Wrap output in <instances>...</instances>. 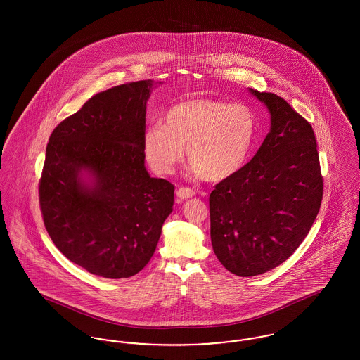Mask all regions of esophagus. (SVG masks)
<instances>
[{"mask_svg": "<svg viewBox=\"0 0 360 360\" xmlns=\"http://www.w3.org/2000/svg\"><path fill=\"white\" fill-rule=\"evenodd\" d=\"M194 194H195V191L190 188H184V186H182V188H179L176 190V197L181 198V200H188V198H191Z\"/></svg>", "mask_w": 360, "mask_h": 360, "instance_id": "obj_1", "label": "esophagus"}]
</instances>
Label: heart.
<instances>
[{
	"instance_id": "b5f03b06",
	"label": "heart",
	"mask_w": 360,
	"mask_h": 360,
	"mask_svg": "<svg viewBox=\"0 0 360 360\" xmlns=\"http://www.w3.org/2000/svg\"><path fill=\"white\" fill-rule=\"evenodd\" d=\"M255 137L257 116L248 105L198 97L172 106L162 125L146 129L141 146L158 174L172 172L186 148L191 170L220 182L243 169Z\"/></svg>"
}]
</instances>
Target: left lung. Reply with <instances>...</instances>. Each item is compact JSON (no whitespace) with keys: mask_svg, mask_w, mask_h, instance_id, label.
Here are the masks:
<instances>
[{"mask_svg":"<svg viewBox=\"0 0 360 360\" xmlns=\"http://www.w3.org/2000/svg\"><path fill=\"white\" fill-rule=\"evenodd\" d=\"M250 91L271 115L255 156L209 195L213 251L232 274H263L292 255L323 200L311 125L274 93Z\"/></svg>","mask_w":360,"mask_h":360,"instance_id":"8db88e82","label":"left lung"}]
</instances>
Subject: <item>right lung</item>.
I'll use <instances>...</instances> for the list:
<instances>
[{"instance_id":"right-lung-1","label":"right lung","mask_w":360,"mask_h":360,"mask_svg":"<svg viewBox=\"0 0 360 360\" xmlns=\"http://www.w3.org/2000/svg\"><path fill=\"white\" fill-rule=\"evenodd\" d=\"M153 81L97 93L52 131L39 182L56 248L89 273L129 278L150 262L174 185L151 178L141 146Z\"/></svg>"}]
</instances>
